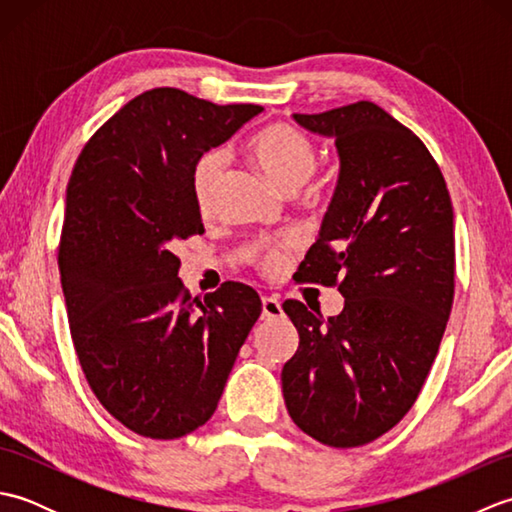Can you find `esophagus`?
<instances>
[{
    "label": "esophagus",
    "mask_w": 512,
    "mask_h": 512,
    "mask_svg": "<svg viewBox=\"0 0 512 512\" xmlns=\"http://www.w3.org/2000/svg\"><path fill=\"white\" fill-rule=\"evenodd\" d=\"M262 314L264 319H277L284 314V310H281V301L277 297H264L262 299Z\"/></svg>",
    "instance_id": "obj_1"
}]
</instances>
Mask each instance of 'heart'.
<instances>
[{
	"label": "heart",
	"mask_w": 512,
	"mask_h": 512,
	"mask_svg": "<svg viewBox=\"0 0 512 512\" xmlns=\"http://www.w3.org/2000/svg\"><path fill=\"white\" fill-rule=\"evenodd\" d=\"M248 151L266 176L284 191H297L310 180L317 169V149L312 140L286 123H273L250 138ZM226 156L220 149H209L195 160L191 171V191L195 206L204 213L211 209L217 182L222 178ZM295 246L284 239L275 246H266L257 257V264L266 275H277L286 264L288 250Z\"/></svg>",
	"instance_id": "heart-1"
}]
</instances>
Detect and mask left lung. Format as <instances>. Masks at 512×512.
Instances as JSON below:
<instances>
[{"label":"left lung","mask_w":512,"mask_h":512,"mask_svg":"<svg viewBox=\"0 0 512 512\" xmlns=\"http://www.w3.org/2000/svg\"><path fill=\"white\" fill-rule=\"evenodd\" d=\"M334 138L341 173L301 281L339 286L323 319L290 299L299 332L281 387L290 418L334 449L383 436L413 407L447 328L455 290L453 204L438 162L383 107L358 101L295 114Z\"/></svg>","instance_id":"obj_1"}]
</instances>
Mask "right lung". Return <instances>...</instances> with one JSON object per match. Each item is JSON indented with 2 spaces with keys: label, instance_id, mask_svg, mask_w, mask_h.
Wrapping results in <instances>:
<instances>
[{
  "label": "right lung",
  "instance_id": "obj_1",
  "mask_svg": "<svg viewBox=\"0 0 512 512\" xmlns=\"http://www.w3.org/2000/svg\"><path fill=\"white\" fill-rule=\"evenodd\" d=\"M259 112L147 90L96 129L72 169L59 242L72 343L94 396L138 436L176 440L202 427L262 314L257 292L237 281L193 299L173 253L204 233L195 160Z\"/></svg>",
  "mask_w": 512,
  "mask_h": 512
}]
</instances>
